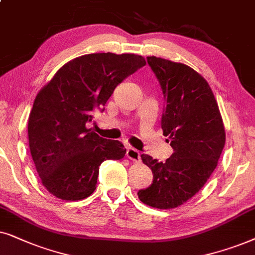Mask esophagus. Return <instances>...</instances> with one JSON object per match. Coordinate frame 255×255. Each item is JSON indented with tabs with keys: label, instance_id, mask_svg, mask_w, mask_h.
<instances>
[{
	"label": "esophagus",
	"instance_id": "obj_1",
	"mask_svg": "<svg viewBox=\"0 0 255 255\" xmlns=\"http://www.w3.org/2000/svg\"><path fill=\"white\" fill-rule=\"evenodd\" d=\"M126 156H127L128 158L131 159V161H134V162H138V161H140V158H141L140 157V151L136 150V149L131 148V147L127 148V151H126Z\"/></svg>",
	"mask_w": 255,
	"mask_h": 255
}]
</instances>
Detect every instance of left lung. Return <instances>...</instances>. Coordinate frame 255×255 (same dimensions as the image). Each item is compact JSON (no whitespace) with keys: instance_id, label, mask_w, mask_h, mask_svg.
Returning a JSON list of instances; mask_svg holds the SVG:
<instances>
[{"instance_id":"left-lung-1","label":"left lung","mask_w":255,"mask_h":255,"mask_svg":"<svg viewBox=\"0 0 255 255\" xmlns=\"http://www.w3.org/2000/svg\"><path fill=\"white\" fill-rule=\"evenodd\" d=\"M161 85L163 135L174 149L164 163L142 154L152 183L138 199L156 209H174L192 198L212 175L225 145V129L208 81L188 65L147 57Z\"/></svg>"}]
</instances>
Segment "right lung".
Wrapping results in <instances>:
<instances>
[{
	"label": "right lung",
	"mask_w": 255,
	"mask_h": 255,
	"mask_svg": "<svg viewBox=\"0 0 255 255\" xmlns=\"http://www.w3.org/2000/svg\"><path fill=\"white\" fill-rule=\"evenodd\" d=\"M145 65L133 53H91L57 71L37 94L28 122L29 147L47 191L64 201H80L97 188L100 164L121 159L120 141L100 137L86 125L104 112L115 87Z\"/></svg>",
	"instance_id": "add662e5"
}]
</instances>
